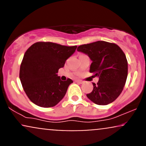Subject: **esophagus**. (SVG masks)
Masks as SVG:
<instances>
[{
    "instance_id": "obj_1",
    "label": "esophagus",
    "mask_w": 146,
    "mask_h": 146,
    "mask_svg": "<svg viewBox=\"0 0 146 146\" xmlns=\"http://www.w3.org/2000/svg\"><path fill=\"white\" fill-rule=\"evenodd\" d=\"M75 82H77V83H78V84H82L83 83V81H82V80H75Z\"/></svg>"
}]
</instances>
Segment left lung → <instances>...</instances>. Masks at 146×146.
I'll return each instance as SVG.
<instances>
[{
	"label": "left lung",
	"instance_id": "1",
	"mask_svg": "<svg viewBox=\"0 0 146 146\" xmlns=\"http://www.w3.org/2000/svg\"><path fill=\"white\" fill-rule=\"evenodd\" d=\"M78 51L88 55L92 60L90 73L98 76L93 89L87 98L98 105L112 103L119 96L128 76V61L121 48L115 43L97 41L80 45Z\"/></svg>",
	"mask_w": 146,
	"mask_h": 146
}]
</instances>
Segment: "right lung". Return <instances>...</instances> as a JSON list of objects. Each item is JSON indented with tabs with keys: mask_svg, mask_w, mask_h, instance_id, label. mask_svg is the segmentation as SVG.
Listing matches in <instances>:
<instances>
[{
	"mask_svg": "<svg viewBox=\"0 0 146 146\" xmlns=\"http://www.w3.org/2000/svg\"><path fill=\"white\" fill-rule=\"evenodd\" d=\"M76 48L51 42H38L27 50L19 75L31 102L38 106L49 108L62 100L73 81L69 78L62 81L57 73Z\"/></svg>",
	"mask_w": 146,
	"mask_h": 146,
	"instance_id": "1",
	"label": "right lung"
}]
</instances>
